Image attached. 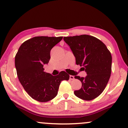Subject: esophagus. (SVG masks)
Returning a JSON list of instances; mask_svg holds the SVG:
<instances>
[{
    "label": "esophagus",
    "instance_id": "obj_1",
    "mask_svg": "<svg viewBox=\"0 0 128 128\" xmlns=\"http://www.w3.org/2000/svg\"><path fill=\"white\" fill-rule=\"evenodd\" d=\"M69 79H70V80H74V76L70 75V76H69Z\"/></svg>",
    "mask_w": 128,
    "mask_h": 128
}]
</instances>
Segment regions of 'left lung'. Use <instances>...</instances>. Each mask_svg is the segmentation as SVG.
Listing matches in <instances>:
<instances>
[{
    "instance_id": "left-lung-1",
    "label": "left lung",
    "mask_w": 128,
    "mask_h": 128,
    "mask_svg": "<svg viewBox=\"0 0 128 128\" xmlns=\"http://www.w3.org/2000/svg\"><path fill=\"white\" fill-rule=\"evenodd\" d=\"M76 59V64L83 66L87 75L85 78L75 76L82 83V88L74 94L79 98L91 100L102 94L110 78L112 56L106 46L92 36L64 37Z\"/></svg>"
}]
</instances>
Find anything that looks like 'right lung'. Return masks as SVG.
Returning <instances> with one entry per match:
<instances>
[{"mask_svg": "<svg viewBox=\"0 0 128 128\" xmlns=\"http://www.w3.org/2000/svg\"><path fill=\"white\" fill-rule=\"evenodd\" d=\"M62 38H31L21 44L15 56L14 63L20 82L30 96L39 102H46L55 98L60 82L69 79L64 71L56 76L44 72V65L49 63L51 49Z\"/></svg>", "mask_w": 128, "mask_h": 128, "instance_id": "obj_1", "label": "right lung"}]
</instances>
